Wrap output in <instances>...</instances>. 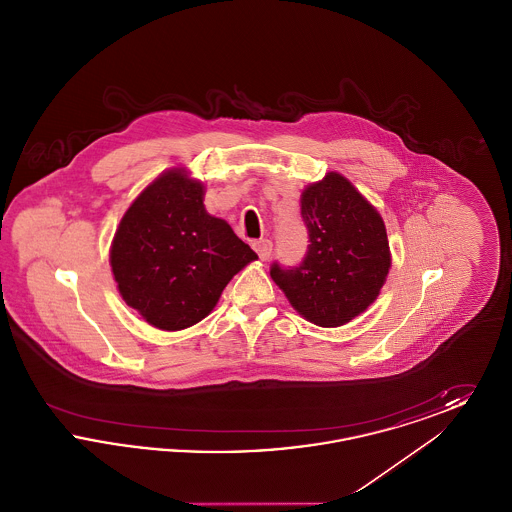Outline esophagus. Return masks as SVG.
Wrapping results in <instances>:
<instances>
[{"label": "esophagus", "instance_id": "34e87169", "mask_svg": "<svg viewBox=\"0 0 512 512\" xmlns=\"http://www.w3.org/2000/svg\"><path fill=\"white\" fill-rule=\"evenodd\" d=\"M253 249L261 257V261H268L270 255H272V242L270 240H257V242H253Z\"/></svg>", "mask_w": 512, "mask_h": 512}]
</instances>
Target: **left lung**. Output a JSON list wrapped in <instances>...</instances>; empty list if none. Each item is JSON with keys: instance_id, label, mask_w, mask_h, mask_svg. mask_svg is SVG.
<instances>
[{"instance_id": "1", "label": "left lung", "mask_w": 512, "mask_h": 512, "mask_svg": "<svg viewBox=\"0 0 512 512\" xmlns=\"http://www.w3.org/2000/svg\"><path fill=\"white\" fill-rule=\"evenodd\" d=\"M301 219L309 234L303 261L272 263L270 276L299 315L324 328L341 326L361 315L386 282L391 257L384 220L338 172L305 188Z\"/></svg>"}]
</instances>
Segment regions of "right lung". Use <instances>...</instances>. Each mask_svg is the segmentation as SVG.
Listing matches in <instances>:
<instances>
[{"mask_svg": "<svg viewBox=\"0 0 512 512\" xmlns=\"http://www.w3.org/2000/svg\"><path fill=\"white\" fill-rule=\"evenodd\" d=\"M257 253L203 207V186L184 171L151 182L124 213L111 247L122 299L161 330L207 317L226 284Z\"/></svg>", "mask_w": 512, "mask_h": 512, "instance_id": "right-lung-1", "label": "right lung"}]
</instances>
